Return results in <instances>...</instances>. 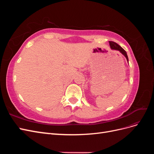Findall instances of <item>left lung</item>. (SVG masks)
Instances as JSON below:
<instances>
[{
	"mask_svg": "<svg viewBox=\"0 0 154 154\" xmlns=\"http://www.w3.org/2000/svg\"><path fill=\"white\" fill-rule=\"evenodd\" d=\"M109 44H110V47L112 49L119 51L121 53L123 54L125 57V58H127V60L128 63V58L127 52H126V51L122 47H121L120 45H119L118 44H116V42H112V41L109 42Z\"/></svg>",
	"mask_w": 154,
	"mask_h": 154,
	"instance_id": "obj_1",
	"label": "left lung"
}]
</instances>
